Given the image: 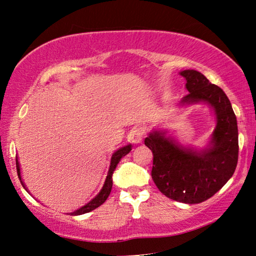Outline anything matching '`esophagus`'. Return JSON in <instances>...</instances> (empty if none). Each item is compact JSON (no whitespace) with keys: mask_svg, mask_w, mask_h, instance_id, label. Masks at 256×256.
Listing matches in <instances>:
<instances>
[{"mask_svg":"<svg viewBox=\"0 0 256 256\" xmlns=\"http://www.w3.org/2000/svg\"><path fill=\"white\" fill-rule=\"evenodd\" d=\"M144 131L142 128H133L131 133H130L128 136V138L130 141L132 142V144H141L142 142V138H144Z\"/></svg>","mask_w":256,"mask_h":256,"instance_id":"1","label":"esophagus"}]
</instances>
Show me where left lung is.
Instances as JSON below:
<instances>
[{
  "label": "left lung",
  "mask_w": 256,
  "mask_h": 256,
  "mask_svg": "<svg viewBox=\"0 0 256 256\" xmlns=\"http://www.w3.org/2000/svg\"><path fill=\"white\" fill-rule=\"evenodd\" d=\"M188 94L182 105L206 102L214 108L216 125L209 146L203 151L184 148L166 132L154 131L144 144L152 151L151 176L164 196L188 204L214 196L227 183L238 160L236 115L226 94L196 70H184Z\"/></svg>",
  "instance_id": "1"
}]
</instances>
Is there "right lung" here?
Here are the masks:
<instances>
[{
  "mask_svg": "<svg viewBox=\"0 0 256 256\" xmlns=\"http://www.w3.org/2000/svg\"><path fill=\"white\" fill-rule=\"evenodd\" d=\"M132 150V146L131 144H128L126 146H123V148H120L118 151H115L114 154H112V158H110V170H108L107 172V176H106V180H105V183H104L102 188L100 190V192H99L96 196H94L92 201L89 203H86V206H84L80 209L76 210L74 212H71V216H80V214H86V212H90L96 209V208L100 206L104 202L107 200V198L110 196V190H112V172H114L116 166H118V164L120 162V160L122 159L124 156H126L130 151ZM16 172H18V176H19V180L21 182V184H22L24 188L29 192L26 188V185L24 184L22 180H21V172H20V164L18 159H16Z\"/></svg>",
  "mask_w": 256,
  "mask_h": 256,
  "instance_id": "right-lung-1",
  "label": "right lung"
}]
</instances>
